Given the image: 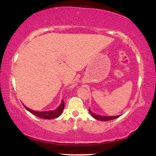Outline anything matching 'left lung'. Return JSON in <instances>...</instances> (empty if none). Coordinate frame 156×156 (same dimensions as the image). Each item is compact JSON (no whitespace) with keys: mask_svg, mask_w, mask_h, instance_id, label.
<instances>
[{"mask_svg":"<svg viewBox=\"0 0 156 156\" xmlns=\"http://www.w3.org/2000/svg\"><path fill=\"white\" fill-rule=\"evenodd\" d=\"M89 112L91 114H92V116L94 118H95L96 119H98V120H101V121H109V120H112V119H117L119 117L120 115L119 116H114V117H105V116H100V115H97V114H94V113H92L91 112L90 110L89 109Z\"/></svg>","mask_w":156,"mask_h":156,"instance_id":"1","label":"left lung"}]
</instances>
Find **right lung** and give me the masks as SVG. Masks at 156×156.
<instances>
[{"instance_id":"add662e5","label":"right lung","mask_w":156,"mask_h":156,"mask_svg":"<svg viewBox=\"0 0 156 156\" xmlns=\"http://www.w3.org/2000/svg\"><path fill=\"white\" fill-rule=\"evenodd\" d=\"M26 107V106H25ZM64 108V101H62V103H61L60 106L58 107L56 110L55 111H51V112H34V111L31 110V109L28 108L26 107V108L28 112H30L31 114H34L35 116L38 117L39 118H42V119H55V118L59 117L62 114V112H63Z\"/></svg>"}]
</instances>
